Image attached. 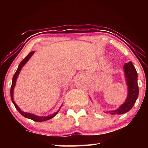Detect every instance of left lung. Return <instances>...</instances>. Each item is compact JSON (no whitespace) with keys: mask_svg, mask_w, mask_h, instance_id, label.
Returning <instances> with one entry per match:
<instances>
[{"mask_svg":"<svg viewBox=\"0 0 148 148\" xmlns=\"http://www.w3.org/2000/svg\"><path fill=\"white\" fill-rule=\"evenodd\" d=\"M123 69L127 84L128 86V95L126 101L119 108L115 110L108 112L112 115L123 114L129 112L133 107L138 97L139 89L137 84L138 74L133 64L131 61L129 62L128 63H125Z\"/></svg>","mask_w":148,"mask_h":148,"instance_id":"1","label":"left lung"}]
</instances>
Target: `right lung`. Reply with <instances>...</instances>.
I'll use <instances>...</instances> for the list:
<instances>
[{"label":"right lung","mask_w":148,"mask_h":148,"mask_svg":"<svg viewBox=\"0 0 148 148\" xmlns=\"http://www.w3.org/2000/svg\"><path fill=\"white\" fill-rule=\"evenodd\" d=\"M34 51H31L30 52V53L27 55V56L25 58L23 61H22L21 62H20V64H19L18 66V68H17V71L16 72V73L14 74V76H13V78H12V86H11V89H10V96H11V99H12V101L13 102V104H14L15 107H16V108L17 110V111H18L20 114H21L22 116H24L25 117H27V118H29V119H31L32 120H33L34 121H37V122H42V121H47V120L50 119L51 118H53L54 116H56V115L58 113L59 111L60 110V108L59 109L58 111L57 112H56L53 115H50V116H44V117H42V116H36V115H34L32 114H30V113H27V112H24L23 111H21V110L19 109V108L17 106V105L16 104V102H14V87L16 86V80L17 77H18V75L19 74L20 71H21V70L23 68V66H24L25 64H26V62L29 61V59L31 58V56L32 55L34 54Z\"/></svg>","instance_id":"right-lung-1"}]
</instances>
